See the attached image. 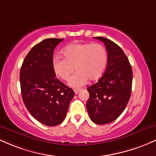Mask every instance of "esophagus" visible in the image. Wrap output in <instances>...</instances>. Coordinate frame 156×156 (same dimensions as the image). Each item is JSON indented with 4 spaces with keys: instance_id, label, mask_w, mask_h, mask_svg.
I'll return each instance as SVG.
<instances>
[{
    "instance_id": "obj_1",
    "label": "esophagus",
    "mask_w": 156,
    "mask_h": 156,
    "mask_svg": "<svg viewBox=\"0 0 156 156\" xmlns=\"http://www.w3.org/2000/svg\"><path fill=\"white\" fill-rule=\"evenodd\" d=\"M79 92H80V89H74V92H75V94H78V93Z\"/></svg>"
}]
</instances>
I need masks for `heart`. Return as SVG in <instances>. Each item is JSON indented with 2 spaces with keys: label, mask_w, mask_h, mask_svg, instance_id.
I'll list each match as a JSON object with an SVG mask.
<instances>
[{
  "label": "heart",
  "mask_w": 156,
  "mask_h": 156,
  "mask_svg": "<svg viewBox=\"0 0 156 156\" xmlns=\"http://www.w3.org/2000/svg\"><path fill=\"white\" fill-rule=\"evenodd\" d=\"M63 57L55 56L52 61L55 74L60 79L68 80L75 69L77 72L71 77L69 84L79 88L89 80L95 81L101 78L108 63V53L101 44L73 43L62 50Z\"/></svg>",
  "instance_id": "1"
}]
</instances>
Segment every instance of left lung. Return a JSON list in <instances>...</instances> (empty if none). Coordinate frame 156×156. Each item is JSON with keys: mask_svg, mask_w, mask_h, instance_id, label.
<instances>
[{"mask_svg": "<svg viewBox=\"0 0 156 156\" xmlns=\"http://www.w3.org/2000/svg\"><path fill=\"white\" fill-rule=\"evenodd\" d=\"M103 42L108 52V63L103 76L87 88V108L93 122L105 125L114 121L125 110L132 89L133 72L120 47L110 39L94 37Z\"/></svg>", "mask_w": 156, "mask_h": 156, "instance_id": "obj_1", "label": "left lung"}]
</instances>
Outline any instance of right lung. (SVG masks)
<instances>
[{
    "mask_svg": "<svg viewBox=\"0 0 156 156\" xmlns=\"http://www.w3.org/2000/svg\"><path fill=\"white\" fill-rule=\"evenodd\" d=\"M64 39L42 40L31 48L20 73L23 101L30 114L39 122L55 126L65 119L75 95L73 89L55 78L53 51Z\"/></svg>",
    "mask_w": 156,
    "mask_h": 156,
    "instance_id": "1",
    "label": "right lung"
}]
</instances>
